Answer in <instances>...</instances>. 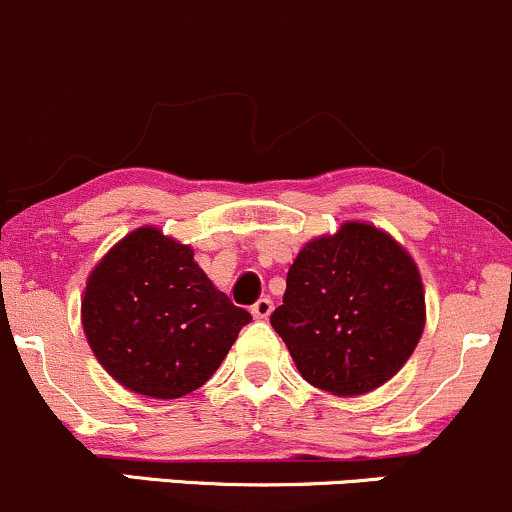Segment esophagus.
Segmentation results:
<instances>
[{"mask_svg": "<svg viewBox=\"0 0 512 512\" xmlns=\"http://www.w3.org/2000/svg\"><path fill=\"white\" fill-rule=\"evenodd\" d=\"M271 312H273V302H271V298L256 300V305L251 307V315H254L256 320H266V317H271Z\"/></svg>", "mask_w": 512, "mask_h": 512, "instance_id": "obj_1", "label": "esophagus"}]
</instances>
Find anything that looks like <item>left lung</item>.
<instances>
[{
  "mask_svg": "<svg viewBox=\"0 0 512 512\" xmlns=\"http://www.w3.org/2000/svg\"><path fill=\"white\" fill-rule=\"evenodd\" d=\"M271 324L307 383L354 398L390 381L420 342V271L390 234L344 222L302 246Z\"/></svg>",
  "mask_w": 512,
  "mask_h": 512,
  "instance_id": "obj_1",
  "label": "left lung"
}]
</instances>
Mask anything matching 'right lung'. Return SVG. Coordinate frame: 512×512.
Wrapping results in <instances>:
<instances>
[{"label":"right lung","instance_id":"1","mask_svg":"<svg viewBox=\"0 0 512 512\" xmlns=\"http://www.w3.org/2000/svg\"><path fill=\"white\" fill-rule=\"evenodd\" d=\"M249 320L214 288L195 251L156 227L114 244L82 295V329L104 371L161 400L205 386Z\"/></svg>","mask_w":512,"mask_h":512}]
</instances>
